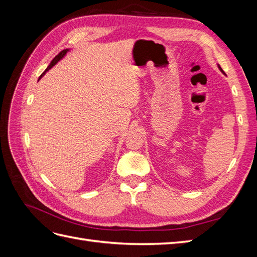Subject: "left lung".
Listing matches in <instances>:
<instances>
[{"label": "left lung", "instance_id": "1", "mask_svg": "<svg viewBox=\"0 0 257 257\" xmlns=\"http://www.w3.org/2000/svg\"><path fill=\"white\" fill-rule=\"evenodd\" d=\"M219 68H220V69H221V71H222V68H221V66H220V65H219ZM222 72H223V71H222Z\"/></svg>", "mask_w": 257, "mask_h": 257}]
</instances>
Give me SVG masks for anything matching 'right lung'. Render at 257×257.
Returning <instances> with one entry per match:
<instances>
[{
  "mask_svg": "<svg viewBox=\"0 0 257 257\" xmlns=\"http://www.w3.org/2000/svg\"><path fill=\"white\" fill-rule=\"evenodd\" d=\"M67 51H68V49H64V50H62V51H61V52L58 54V56L54 57V59H53V60L50 62V64H49V66L47 67V69H46V71H45V72H44V73L41 75V77H42V76H43V75H44L46 72H47L48 69H50V68H51L53 65H56V64L58 63V62H59V61H60L62 58H63V57L65 56V54H66V52H67ZM41 77H40V78H41Z\"/></svg>",
  "mask_w": 257,
  "mask_h": 257,
  "instance_id": "1",
  "label": "right lung"
}]
</instances>
